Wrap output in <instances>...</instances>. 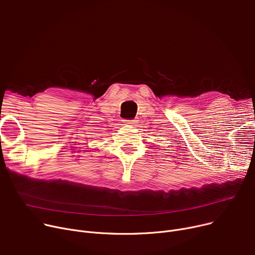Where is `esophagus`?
Returning a JSON list of instances; mask_svg holds the SVG:
<instances>
[{
	"mask_svg": "<svg viewBox=\"0 0 255 255\" xmlns=\"http://www.w3.org/2000/svg\"><path fill=\"white\" fill-rule=\"evenodd\" d=\"M124 122L126 123V124H128L129 126H134L135 125V121H133V120H131V121H124Z\"/></svg>",
	"mask_w": 255,
	"mask_h": 255,
	"instance_id": "obj_1",
	"label": "esophagus"
}]
</instances>
